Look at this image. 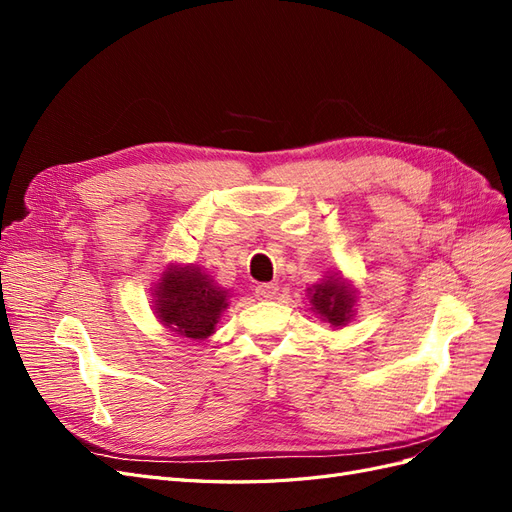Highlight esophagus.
Returning <instances> with one entry per match:
<instances>
[{
  "mask_svg": "<svg viewBox=\"0 0 512 512\" xmlns=\"http://www.w3.org/2000/svg\"><path fill=\"white\" fill-rule=\"evenodd\" d=\"M256 297L260 301H271L277 297V286L275 284H258L256 286Z\"/></svg>",
  "mask_w": 512,
  "mask_h": 512,
  "instance_id": "esophagus-1",
  "label": "esophagus"
}]
</instances>
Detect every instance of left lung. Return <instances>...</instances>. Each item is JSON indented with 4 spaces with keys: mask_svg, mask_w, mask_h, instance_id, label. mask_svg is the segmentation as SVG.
Returning <instances> with one entry per match:
<instances>
[{
    "mask_svg": "<svg viewBox=\"0 0 512 512\" xmlns=\"http://www.w3.org/2000/svg\"><path fill=\"white\" fill-rule=\"evenodd\" d=\"M312 294V303L316 312L331 322L333 327H342L352 316V305H354V294L348 290L346 282L339 280H327L318 286H314Z\"/></svg>",
    "mask_w": 512,
    "mask_h": 512,
    "instance_id": "left-lung-1",
    "label": "left lung"
}]
</instances>
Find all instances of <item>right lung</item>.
Returning a JSON list of instances; mask_svg holds the SVG:
<instances>
[{"label": "right lung", "instance_id": "1", "mask_svg": "<svg viewBox=\"0 0 512 512\" xmlns=\"http://www.w3.org/2000/svg\"><path fill=\"white\" fill-rule=\"evenodd\" d=\"M156 314L170 331L190 339L213 333L226 309V290L194 267H175L164 273L156 290Z\"/></svg>", "mask_w": 512, "mask_h": 512}]
</instances>
